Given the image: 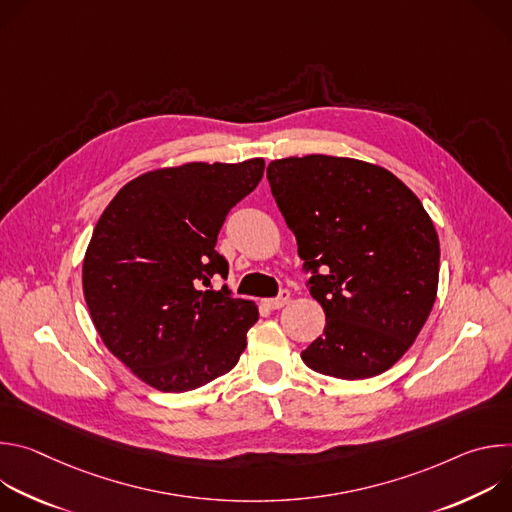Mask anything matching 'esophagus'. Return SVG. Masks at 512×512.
Here are the masks:
<instances>
[{
    "label": "esophagus",
    "mask_w": 512,
    "mask_h": 512,
    "mask_svg": "<svg viewBox=\"0 0 512 512\" xmlns=\"http://www.w3.org/2000/svg\"><path fill=\"white\" fill-rule=\"evenodd\" d=\"M287 302H289V291H287V289H281L277 298H267V300H263V306H267L269 310H279V308H283Z\"/></svg>",
    "instance_id": "obj_1"
}]
</instances>
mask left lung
Segmentation results:
<instances>
[{
	"label": "left lung",
	"mask_w": 512,
	"mask_h": 512,
	"mask_svg": "<svg viewBox=\"0 0 512 512\" xmlns=\"http://www.w3.org/2000/svg\"><path fill=\"white\" fill-rule=\"evenodd\" d=\"M267 180L326 314L302 360L344 381L381 375L415 342L437 294L440 239L423 204L389 170L352 158L275 160Z\"/></svg>",
	"instance_id": "8db88e82"
}]
</instances>
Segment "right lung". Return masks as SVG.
Instances as JSON below:
<instances>
[{
	"mask_svg": "<svg viewBox=\"0 0 512 512\" xmlns=\"http://www.w3.org/2000/svg\"><path fill=\"white\" fill-rule=\"evenodd\" d=\"M265 162L184 164L143 174L109 202L93 231L83 291L105 346L137 379L166 393L229 373L259 312L212 277L229 263L216 239Z\"/></svg>",
	"mask_w": 512,
	"mask_h": 512,
	"instance_id": "1",
	"label": "right lung"
}]
</instances>
